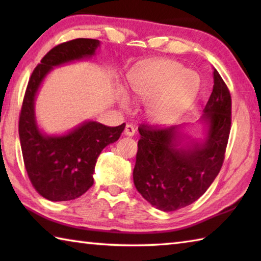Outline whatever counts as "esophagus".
<instances>
[{
  "instance_id": "esophagus-1",
  "label": "esophagus",
  "mask_w": 261,
  "mask_h": 261,
  "mask_svg": "<svg viewBox=\"0 0 261 261\" xmlns=\"http://www.w3.org/2000/svg\"><path fill=\"white\" fill-rule=\"evenodd\" d=\"M135 134H136L135 126L131 124H126L125 129H124V135L127 137H132V136H135Z\"/></svg>"
}]
</instances>
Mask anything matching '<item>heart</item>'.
I'll return each mask as SVG.
<instances>
[{
  "mask_svg": "<svg viewBox=\"0 0 261 261\" xmlns=\"http://www.w3.org/2000/svg\"><path fill=\"white\" fill-rule=\"evenodd\" d=\"M129 88L137 98L153 97L149 114L154 122L166 124L179 119L191 107L197 96L199 79L173 60H154L132 71Z\"/></svg>",
  "mask_w": 261,
  "mask_h": 261,
  "instance_id": "heart-1",
  "label": "heart"
}]
</instances>
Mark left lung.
<instances>
[{
  "instance_id": "1",
  "label": "left lung",
  "mask_w": 261,
  "mask_h": 261,
  "mask_svg": "<svg viewBox=\"0 0 261 261\" xmlns=\"http://www.w3.org/2000/svg\"><path fill=\"white\" fill-rule=\"evenodd\" d=\"M202 120L207 138L202 145L178 148L177 126L140 124L134 169L135 186L142 197L164 211L185 207L206 192L224 162L231 130V94L218 70Z\"/></svg>"
}]
</instances>
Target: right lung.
<instances>
[{
	"mask_svg": "<svg viewBox=\"0 0 261 261\" xmlns=\"http://www.w3.org/2000/svg\"><path fill=\"white\" fill-rule=\"evenodd\" d=\"M99 41L79 38L49 50L33 69L19 115V136L28 177L35 190L49 201H70L82 196L93 182L96 159L103 149L119 139L125 123L107 126L85 122L68 135L41 134L35 119V97L42 80L55 66L91 57Z\"/></svg>",
	"mask_w": 261,
	"mask_h": 261,
	"instance_id": "obj_1",
	"label": "right lung"
}]
</instances>
